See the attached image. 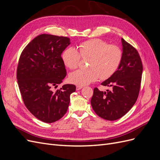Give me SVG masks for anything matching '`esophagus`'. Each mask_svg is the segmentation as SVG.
I'll return each instance as SVG.
<instances>
[{"label": "esophagus", "instance_id": "esophagus-1", "mask_svg": "<svg viewBox=\"0 0 160 160\" xmlns=\"http://www.w3.org/2000/svg\"><path fill=\"white\" fill-rule=\"evenodd\" d=\"M82 88H83V87H82V86H80V85H77V86L76 87V89H77V91H79V90L81 89Z\"/></svg>", "mask_w": 160, "mask_h": 160}]
</instances>
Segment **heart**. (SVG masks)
I'll return each mask as SVG.
<instances>
[{"mask_svg":"<svg viewBox=\"0 0 160 160\" xmlns=\"http://www.w3.org/2000/svg\"><path fill=\"white\" fill-rule=\"evenodd\" d=\"M123 52L115 45H109L99 38L84 41L74 47H68L62 54L65 65L70 69L79 66L81 57L89 59L88 69H79L71 72V83L80 86L88 85L99 78L107 79L118 70L122 62Z\"/></svg>","mask_w":160,"mask_h":160,"instance_id":"obj_1","label":"heart"}]
</instances>
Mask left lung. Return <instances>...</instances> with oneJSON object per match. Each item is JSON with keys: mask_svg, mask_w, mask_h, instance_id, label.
Returning <instances> with one entry per match:
<instances>
[{"mask_svg": "<svg viewBox=\"0 0 160 160\" xmlns=\"http://www.w3.org/2000/svg\"><path fill=\"white\" fill-rule=\"evenodd\" d=\"M122 62L113 75L101 85L111 91L95 88L91 99L92 108L100 118L109 121L122 118L136 102L141 85L143 65L138 51L122 38Z\"/></svg>", "mask_w": 160, "mask_h": 160, "instance_id": "1", "label": "left lung"}]
</instances>
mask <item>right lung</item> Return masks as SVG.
Listing matches in <instances>:
<instances>
[{
	"mask_svg": "<svg viewBox=\"0 0 160 160\" xmlns=\"http://www.w3.org/2000/svg\"><path fill=\"white\" fill-rule=\"evenodd\" d=\"M70 43L68 37L42 34L28 43L19 58L17 79L24 103L43 122L53 123L63 117L70 95L76 90L71 84L52 90L66 76L61 54Z\"/></svg>",
	"mask_w": 160,
	"mask_h": 160,
	"instance_id": "right-lung-1",
	"label": "right lung"
}]
</instances>
